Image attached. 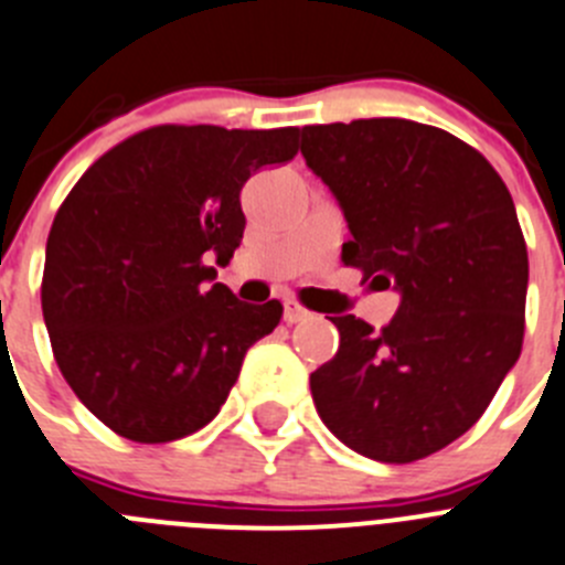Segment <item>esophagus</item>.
I'll use <instances>...</instances> for the list:
<instances>
[{
  "label": "esophagus",
  "mask_w": 565,
  "mask_h": 565,
  "mask_svg": "<svg viewBox=\"0 0 565 565\" xmlns=\"http://www.w3.org/2000/svg\"><path fill=\"white\" fill-rule=\"evenodd\" d=\"M309 312L301 307V303L295 301H284V320L287 323H301V320H307Z\"/></svg>",
  "instance_id": "1"
}]
</instances>
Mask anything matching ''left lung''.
Returning <instances> with one entry per match:
<instances>
[{
  "label": "left lung",
  "mask_w": 565,
  "mask_h": 565,
  "mask_svg": "<svg viewBox=\"0 0 565 565\" xmlns=\"http://www.w3.org/2000/svg\"><path fill=\"white\" fill-rule=\"evenodd\" d=\"M301 154L352 233L343 264L399 292L380 332L332 318L315 408L354 454L425 459L479 422L521 354L530 258L510 191L472 146L403 118L303 126Z\"/></svg>",
  "instance_id": "obj_1"
}]
</instances>
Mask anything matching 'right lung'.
Masks as SVG:
<instances>
[{"label": "right lung", "instance_id": "add662e5", "mask_svg": "<svg viewBox=\"0 0 565 565\" xmlns=\"http://www.w3.org/2000/svg\"><path fill=\"white\" fill-rule=\"evenodd\" d=\"M298 154V129L154 126L75 182L47 236L55 363L106 428L160 445L205 428L281 303L213 284L245 233L242 185Z\"/></svg>", "mask_w": 565, "mask_h": 565}]
</instances>
